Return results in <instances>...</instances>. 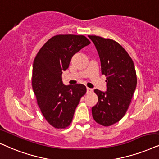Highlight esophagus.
Segmentation results:
<instances>
[{"label":"esophagus","mask_w":159,"mask_h":159,"mask_svg":"<svg viewBox=\"0 0 159 159\" xmlns=\"http://www.w3.org/2000/svg\"><path fill=\"white\" fill-rule=\"evenodd\" d=\"M86 91H87V93H91V92H92V89H90V88H86Z\"/></svg>","instance_id":"esophagus-1"}]
</instances>
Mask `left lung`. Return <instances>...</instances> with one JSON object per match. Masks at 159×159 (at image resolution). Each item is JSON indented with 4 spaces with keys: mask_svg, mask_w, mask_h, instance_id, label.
Segmentation results:
<instances>
[{
    "mask_svg": "<svg viewBox=\"0 0 159 159\" xmlns=\"http://www.w3.org/2000/svg\"><path fill=\"white\" fill-rule=\"evenodd\" d=\"M98 52L101 71L106 76L107 91L94 89L98 97L92 108V116L99 124L109 126L124 117L137 86L134 62L117 42L97 35H89Z\"/></svg>",
    "mask_w": 159,
    "mask_h": 159,
    "instance_id": "left-lung-1",
    "label": "left lung"
}]
</instances>
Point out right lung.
<instances>
[{"label":"right lung","mask_w":159,"mask_h":159,"mask_svg":"<svg viewBox=\"0 0 159 159\" xmlns=\"http://www.w3.org/2000/svg\"><path fill=\"white\" fill-rule=\"evenodd\" d=\"M90 43L84 35H55L42 46L34 60L33 92L42 114L54 128L65 129L70 124L76 107L86 94L83 84L64 85L62 74L73 55Z\"/></svg>","instance_id":"obj_1"}]
</instances>
